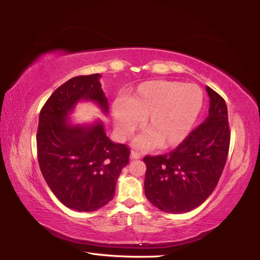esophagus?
Returning <instances> with one entry per match:
<instances>
[{
  "mask_svg": "<svg viewBox=\"0 0 260 260\" xmlns=\"http://www.w3.org/2000/svg\"><path fill=\"white\" fill-rule=\"evenodd\" d=\"M142 157V153L139 151H132L131 152V159H140Z\"/></svg>",
  "mask_w": 260,
  "mask_h": 260,
  "instance_id": "esophagus-1",
  "label": "esophagus"
}]
</instances>
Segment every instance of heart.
<instances>
[{"instance_id": "1", "label": "heart", "mask_w": 260, "mask_h": 260, "mask_svg": "<svg viewBox=\"0 0 260 260\" xmlns=\"http://www.w3.org/2000/svg\"><path fill=\"white\" fill-rule=\"evenodd\" d=\"M203 103V90L197 85L155 80L140 85L125 103H114L112 112L121 139L129 138L144 119L147 133L136 139L135 146L169 149L181 144L190 134Z\"/></svg>"}]
</instances>
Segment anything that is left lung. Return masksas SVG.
Wrapping results in <instances>:
<instances>
[{"label":"left lung","instance_id":"left-lung-1","mask_svg":"<svg viewBox=\"0 0 260 260\" xmlns=\"http://www.w3.org/2000/svg\"><path fill=\"white\" fill-rule=\"evenodd\" d=\"M209 116L170 153L143 158L147 199L167 213L189 212L212 193L225 167L231 132L225 100L206 86Z\"/></svg>","mask_w":260,"mask_h":260}]
</instances>
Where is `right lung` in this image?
<instances>
[{
	"instance_id": "add662e5",
	"label": "right lung",
	"mask_w": 260,
	"mask_h": 260,
	"mask_svg": "<svg viewBox=\"0 0 260 260\" xmlns=\"http://www.w3.org/2000/svg\"><path fill=\"white\" fill-rule=\"evenodd\" d=\"M101 74L70 79L51 94L41 109L37 134L38 160L48 186L68 208L91 212L108 204L129 149L114 143L102 121L74 125L69 114L80 101H91L108 113Z\"/></svg>"
}]
</instances>
